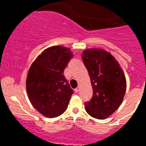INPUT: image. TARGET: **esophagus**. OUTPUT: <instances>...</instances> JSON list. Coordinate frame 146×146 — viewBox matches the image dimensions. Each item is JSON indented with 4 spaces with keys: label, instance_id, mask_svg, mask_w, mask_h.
<instances>
[{
    "label": "esophagus",
    "instance_id": "obj_1",
    "mask_svg": "<svg viewBox=\"0 0 146 146\" xmlns=\"http://www.w3.org/2000/svg\"><path fill=\"white\" fill-rule=\"evenodd\" d=\"M74 90H75V92H79V90H80V87H78V88H76V89Z\"/></svg>",
    "mask_w": 146,
    "mask_h": 146
}]
</instances>
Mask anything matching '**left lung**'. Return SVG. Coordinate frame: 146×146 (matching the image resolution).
Here are the masks:
<instances>
[{"mask_svg":"<svg viewBox=\"0 0 146 146\" xmlns=\"http://www.w3.org/2000/svg\"><path fill=\"white\" fill-rule=\"evenodd\" d=\"M82 59L93 90L92 99L85 102V110L95 119L107 118L119 108L126 92L123 70L115 58L101 48L85 50Z\"/></svg>","mask_w":146,"mask_h":146,"instance_id":"obj_1","label":"left lung"}]
</instances>
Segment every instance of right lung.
I'll return each instance as SVG.
<instances>
[{
	"label": "right lung",
	"instance_id": "add662e5",
	"mask_svg": "<svg viewBox=\"0 0 146 146\" xmlns=\"http://www.w3.org/2000/svg\"><path fill=\"white\" fill-rule=\"evenodd\" d=\"M73 57L68 48L54 46L38 56L29 68L26 80L28 98L45 117H58L67 109L73 90L64 71Z\"/></svg>",
	"mask_w": 146,
	"mask_h": 146
}]
</instances>
